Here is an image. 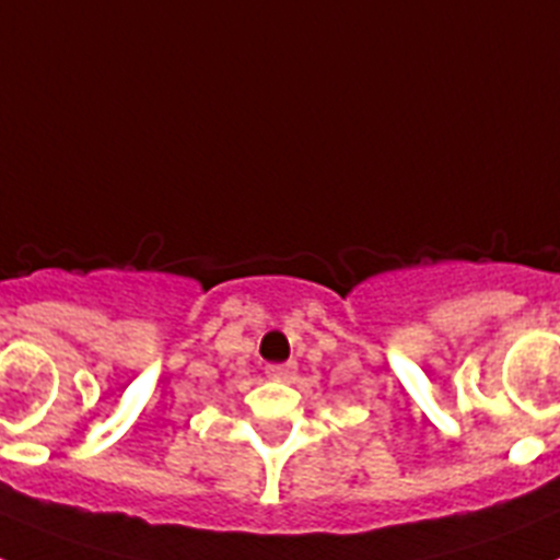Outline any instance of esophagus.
Returning a JSON list of instances; mask_svg holds the SVG:
<instances>
[{"mask_svg":"<svg viewBox=\"0 0 560 560\" xmlns=\"http://www.w3.org/2000/svg\"><path fill=\"white\" fill-rule=\"evenodd\" d=\"M266 375L275 381H285L294 375V364H269V368H266Z\"/></svg>","mask_w":560,"mask_h":560,"instance_id":"34e87169","label":"esophagus"}]
</instances>
